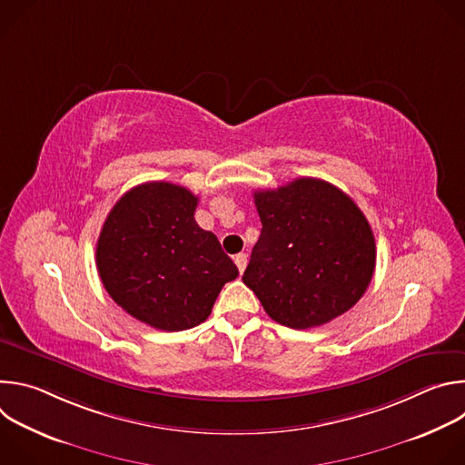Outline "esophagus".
Instances as JSON below:
<instances>
[{"label": "esophagus", "instance_id": "obj_1", "mask_svg": "<svg viewBox=\"0 0 465 465\" xmlns=\"http://www.w3.org/2000/svg\"><path fill=\"white\" fill-rule=\"evenodd\" d=\"M233 261H235V264H237L239 272L242 274V271L246 269V261H248V259H246V253H242V252H241V253H237V255L233 257Z\"/></svg>", "mask_w": 465, "mask_h": 465}]
</instances>
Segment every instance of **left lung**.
I'll return each instance as SVG.
<instances>
[{"label":"left lung","mask_w":465,"mask_h":465,"mask_svg":"<svg viewBox=\"0 0 465 465\" xmlns=\"http://www.w3.org/2000/svg\"><path fill=\"white\" fill-rule=\"evenodd\" d=\"M261 235L242 282L267 314L292 329L350 311L375 271L373 232L351 198L320 178L253 191Z\"/></svg>","instance_id":"1"}]
</instances>
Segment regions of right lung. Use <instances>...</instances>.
Segmentation results:
<instances>
[{"label": "right lung", "instance_id": "1", "mask_svg": "<svg viewBox=\"0 0 465 465\" xmlns=\"http://www.w3.org/2000/svg\"><path fill=\"white\" fill-rule=\"evenodd\" d=\"M198 196L171 182L126 191L108 213L95 250L112 300L162 331L203 323L239 271L219 239L194 221Z\"/></svg>", "mask_w": 465, "mask_h": 465}]
</instances>
